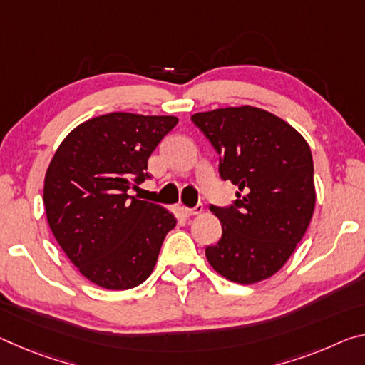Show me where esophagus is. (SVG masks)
Masks as SVG:
<instances>
[{
	"label": "esophagus",
	"instance_id": "34e87169",
	"mask_svg": "<svg viewBox=\"0 0 365 365\" xmlns=\"http://www.w3.org/2000/svg\"><path fill=\"white\" fill-rule=\"evenodd\" d=\"M180 211L183 212V216H187V217H190V216H198V214H201L205 211V207H203V205H196L195 207H187V206H182L180 207Z\"/></svg>",
	"mask_w": 365,
	"mask_h": 365
}]
</instances>
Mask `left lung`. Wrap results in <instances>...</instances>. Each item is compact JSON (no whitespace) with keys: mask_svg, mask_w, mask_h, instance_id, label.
I'll use <instances>...</instances> for the list:
<instances>
[{"mask_svg":"<svg viewBox=\"0 0 365 365\" xmlns=\"http://www.w3.org/2000/svg\"><path fill=\"white\" fill-rule=\"evenodd\" d=\"M219 175L239 192L232 206L210 210L222 225L210 264L225 279L255 284L277 273L307 230L315 207L314 160L297 130L263 108L242 106L195 113Z\"/></svg>","mask_w":365,"mask_h":365,"instance_id":"left-lung-1","label":"left lung"}]
</instances>
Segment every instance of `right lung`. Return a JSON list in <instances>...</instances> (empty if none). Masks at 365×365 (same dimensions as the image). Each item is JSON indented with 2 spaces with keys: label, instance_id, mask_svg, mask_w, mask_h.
Returning <instances> with one entry per match:
<instances>
[{
  "label": "right lung",
  "instance_id": "1",
  "mask_svg": "<svg viewBox=\"0 0 365 365\" xmlns=\"http://www.w3.org/2000/svg\"><path fill=\"white\" fill-rule=\"evenodd\" d=\"M177 117L113 112L76 126L58 146L43 185L55 239L79 273L110 291L151 276L173 214L130 196Z\"/></svg>",
  "mask_w": 365,
  "mask_h": 365
}]
</instances>
